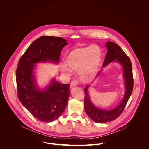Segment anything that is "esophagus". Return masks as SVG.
<instances>
[{"label":"esophagus","mask_w":149,"mask_h":149,"mask_svg":"<svg viewBox=\"0 0 149 149\" xmlns=\"http://www.w3.org/2000/svg\"><path fill=\"white\" fill-rule=\"evenodd\" d=\"M78 82V81H77V80H73L72 81H71V84H70V87H71V88H74V87H75L76 86H77Z\"/></svg>","instance_id":"34e87169"}]
</instances>
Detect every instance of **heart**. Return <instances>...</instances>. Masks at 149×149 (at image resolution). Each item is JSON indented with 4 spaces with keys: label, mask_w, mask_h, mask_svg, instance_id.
<instances>
[{
    "label": "heart",
    "mask_w": 149,
    "mask_h": 149,
    "mask_svg": "<svg viewBox=\"0 0 149 149\" xmlns=\"http://www.w3.org/2000/svg\"><path fill=\"white\" fill-rule=\"evenodd\" d=\"M102 57L101 49L97 45L71 51L65 58V64L61 67V71L67 73L68 70L79 71L83 81L91 80L96 75ZM68 68L67 69V68Z\"/></svg>",
    "instance_id": "heart-1"
}]
</instances>
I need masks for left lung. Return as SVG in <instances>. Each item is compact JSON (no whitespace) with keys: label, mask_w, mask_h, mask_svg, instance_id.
Masks as SVG:
<instances>
[{"label":"left lung","mask_w":149,"mask_h":149,"mask_svg":"<svg viewBox=\"0 0 149 149\" xmlns=\"http://www.w3.org/2000/svg\"><path fill=\"white\" fill-rule=\"evenodd\" d=\"M105 47L107 49V52L106 54L102 68L106 67L114 61L120 63L123 68L125 93L123 99L116 108L111 110H104L98 109L92 102L88 92L90 86H88L84 88L85 111L91 120L98 123L111 121L118 118L124 110L127 101L132 95L133 88L132 65L130 58L122 49L114 42L107 41L106 42ZM102 71V70H101L97 76L100 75Z\"/></svg>","instance_id":"1"}]
</instances>
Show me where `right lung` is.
I'll return each instance as SVG.
<instances>
[{
  "instance_id": "1",
  "label": "right lung",
  "mask_w": 149,
  "mask_h": 149,
  "mask_svg": "<svg viewBox=\"0 0 149 149\" xmlns=\"http://www.w3.org/2000/svg\"><path fill=\"white\" fill-rule=\"evenodd\" d=\"M67 41L62 38L42 36L33 41L18 62L16 72L17 96L29 113L42 122L56 120L64 111L70 94V84L55 78L44 89H40L34 74L37 63H57Z\"/></svg>"
}]
</instances>
